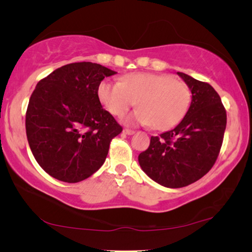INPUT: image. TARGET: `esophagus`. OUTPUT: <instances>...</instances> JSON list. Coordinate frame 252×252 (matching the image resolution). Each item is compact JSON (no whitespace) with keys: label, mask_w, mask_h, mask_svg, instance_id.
Segmentation results:
<instances>
[{"label":"esophagus","mask_w":252,"mask_h":252,"mask_svg":"<svg viewBox=\"0 0 252 252\" xmlns=\"http://www.w3.org/2000/svg\"><path fill=\"white\" fill-rule=\"evenodd\" d=\"M123 133H124V134H126V135H133V134H134V133H135V132H134V130H132V129L125 128V129H124V130H123Z\"/></svg>","instance_id":"obj_1"}]
</instances>
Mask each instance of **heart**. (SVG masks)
<instances>
[{
  "label": "heart",
  "instance_id": "b5f03b06",
  "mask_svg": "<svg viewBox=\"0 0 252 252\" xmlns=\"http://www.w3.org/2000/svg\"><path fill=\"white\" fill-rule=\"evenodd\" d=\"M97 93L102 104L116 117L125 115L137 102L140 108L124 119L126 125H154L159 130L177 126L191 103L188 86L165 74L134 73L122 82L105 80Z\"/></svg>",
  "mask_w": 252,
  "mask_h": 252
}]
</instances>
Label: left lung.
<instances>
[{"label":"left lung","mask_w":252,"mask_h":252,"mask_svg":"<svg viewBox=\"0 0 252 252\" xmlns=\"http://www.w3.org/2000/svg\"><path fill=\"white\" fill-rule=\"evenodd\" d=\"M191 92L185 118L173 129L151 136L150 146L139 155V164L150 179L167 188H181L197 181L216 163L227 116L211 85L178 72Z\"/></svg>","instance_id":"8db88e82"}]
</instances>
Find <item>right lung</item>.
Segmentation results:
<instances>
[{"instance_id":"right-lung-1","label":"right lung","mask_w":252,"mask_h":252,"mask_svg":"<svg viewBox=\"0 0 252 252\" xmlns=\"http://www.w3.org/2000/svg\"><path fill=\"white\" fill-rule=\"evenodd\" d=\"M116 71L80 62L58 67L37 82L26 111V135L41 167L74 184L102 166L123 127L102 108L98 86Z\"/></svg>"}]
</instances>
